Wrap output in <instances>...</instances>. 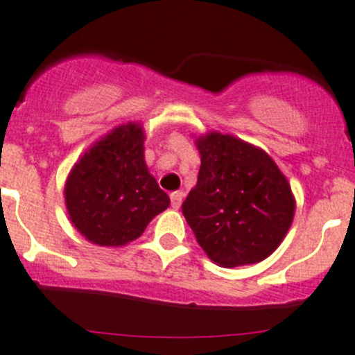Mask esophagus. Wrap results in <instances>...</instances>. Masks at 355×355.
<instances>
[{
  "label": "esophagus",
  "mask_w": 355,
  "mask_h": 355,
  "mask_svg": "<svg viewBox=\"0 0 355 355\" xmlns=\"http://www.w3.org/2000/svg\"><path fill=\"white\" fill-rule=\"evenodd\" d=\"M184 192L182 191H177V192H171V196H170V199H171V207H173V209H178V207H180V204H182V200H184Z\"/></svg>",
  "instance_id": "obj_1"
}]
</instances>
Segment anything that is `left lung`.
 <instances>
[{
  "label": "left lung",
  "instance_id": "8db88e82",
  "mask_svg": "<svg viewBox=\"0 0 355 355\" xmlns=\"http://www.w3.org/2000/svg\"><path fill=\"white\" fill-rule=\"evenodd\" d=\"M196 144L198 184L182 213L199 245L223 268L266 259L282 244L295 213L288 180L263 149L234 135L209 132Z\"/></svg>",
  "mask_w": 355,
  "mask_h": 355
}]
</instances>
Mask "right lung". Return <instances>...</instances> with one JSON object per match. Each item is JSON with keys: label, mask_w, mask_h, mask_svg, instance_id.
<instances>
[{"label": "right lung", "mask_w": 355, "mask_h": 355, "mask_svg": "<svg viewBox=\"0 0 355 355\" xmlns=\"http://www.w3.org/2000/svg\"><path fill=\"white\" fill-rule=\"evenodd\" d=\"M144 139L141 123L120 125L87 149L68 175V216L92 244H128L170 206L146 166Z\"/></svg>", "instance_id": "right-lung-1"}]
</instances>
